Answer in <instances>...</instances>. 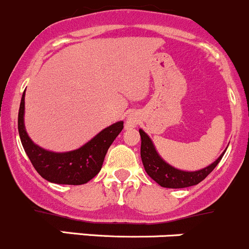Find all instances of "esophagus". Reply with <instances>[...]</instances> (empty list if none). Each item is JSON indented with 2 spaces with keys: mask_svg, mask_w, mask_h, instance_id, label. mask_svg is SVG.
<instances>
[{
  "mask_svg": "<svg viewBox=\"0 0 249 249\" xmlns=\"http://www.w3.org/2000/svg\"><path fill=\"white\" fill-rule=\"evenodd\" d=\"M127 124H128V125H129V127H130V125H134V120H132V119H130L129 121L127 122Z\"/></svg>",
  "mask_w": 249,
  "mask_h": 249,
  "instance_id": "esophagus-1",
  "label": "esophagus"
}]
</instances>
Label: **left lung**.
<instances>
[{
    "mask_svg": "<svg viewBox=\"0 0 249 249\" xmlns=\"http://www.w3.org/2000/svg\"><path fill=\"white\" fill-rule=\"evenodd\" d=\"M139 133L140 138H142L140 156H142V164H144L145 171L159 185L163 186V188L181 189L197 185L198 183H201L215 168L216 164L220 162L221 157L224 155L223 152L215 162H213V163L209 164L206 168L201 169V171L184 172L166 163L160 157V155L157 154L151 139L147 137L146 133L142 129H139Z\"/></svg>",
    "mask_w": 249,
    "mask_h": 249,
    "instance_id": "left-lung-1",
    "label": "left lung"
}]
</instances>
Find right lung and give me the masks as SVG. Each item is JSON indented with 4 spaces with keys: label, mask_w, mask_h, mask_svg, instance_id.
Returning a JSON list of instances; mask_svg holds the SVG:
<instances>
[{
    "label": "right lung",
    "mask_w": 249,
    "mask_h": 249,
    "mask_svg": "<svg viewBox=\"0 0 249 249\" xmlns=\"http://www.w3.org/2000/svg\"><path fill=\"white\" fill-rule=\"evenodd\" d=\"M24 99L25 92L19 107L18 130L24 150L37 173L51 183L68 185H81L94 178L102 169L107 149L124 129V122H116L105 128L77 150L61 154L47 151L34 144L26 133L24 125Z\"/></svg>",
    "instance_id": "1"
}]
</instances>
